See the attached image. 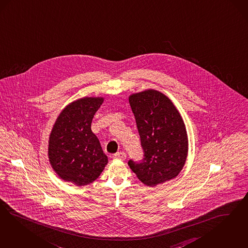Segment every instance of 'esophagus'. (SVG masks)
Masks as SVG:
<instances>
[{
	"mask_svg": "<svg viewBox=\"0 0 248 248\" xmlns=\"http://www.w3.org/2000/svg\"><path fill=\"white\" fill-rule=\"evenodd\" d=\"M115 159H120V160H125L126 158H127V155H126V154L124 153V152H119V153H117L116 155H114L113 156Z\"/></svg>",
	"mask_w": 248,
	"mask_h": 248,
	"instance_id": "obj_1",
	"label": "esophagus"
}]
</instances>
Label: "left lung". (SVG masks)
Listing matches in <instances>:
<instances>
[{
    "label": "left lung",
    "instance_id": "left-lung-1",
    "mask_svg": "<svg viewBox=\"0 0 248 248\" xmlns=\"http://www.w3.org/2000/svg\"><path fill=\"white\" fill-rule=\"evenodd\" d=\"M128 101L144 152L140 163L128 161L129 168L148 186L174 179L188 153L186 128L179 111L165 93L155 89L131 93Z\"/></svg>",
    "mask_w": 248,
    "mask_h": 248
}]
</instances>
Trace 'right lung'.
I'll use <instances>...</instances> for the list:
<instances>
[{
    "mask_svg": "<svg viewBox=\"0 0 248 248\" xmlns=\"http://www.w3.org/2000/svg\"><path fill=\"white\" fill-rule=\"evenodd\" d=\"M103 102L102 96H84L67 105L56 120L47 155L52 169L65 182L78 186L93 183L108 165V156L91 129L93 115Z\"/></svg>",
    "mask_w": 248,
    "mask_h": 248,
    "instance_id": "obj_1",
    "label": "right lung"
}]
</instances>
